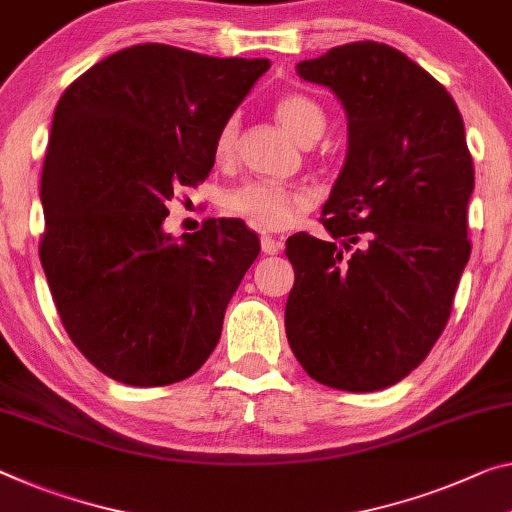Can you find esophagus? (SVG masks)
I'll list each match as a JSON object with an SVG mask.
<instances>
[{
	"instance_id": "1",
	"label": "esophagus",
	"mask_w": 512,
	"mask_h": 512,
	"mask_svg": "<svg viewBox=\"0 0 512 512\" xmlns=\"http://www.w3.org/2000/svg\"><path fill=\"white\" fill-rule=\"evenodd\" d=\"M281 240H277V238H272V235H261V249H263V254L265 256H274V254H279L281 251Z\"/></svg>"
}]
</instances>
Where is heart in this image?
Instances as JSON below:
<instances>
[{
  "instance_id": "b5f03b06",
  "label": "heart",
  "mask_w": 512,
  "mask_h": 512,
  "mask_svg": "<svg viewBox=\"0 0 512 512\" xmlns=\"http://www.w3.org/2000/svg\"><path fill=\"white\" fill-rule=\"evenodd\" d=\"M272 109L277 121L300 144H313L325 132V109L306 93H281L274 100ZM238 132L240 123L235 116H229L217 128L215 139H212V155L219 164L233 160L235 148H238ZM309 199L311 196L304 187L274 183V180H247L226 196V210L263 231H281L295 222V217L309 206Z\"/></svg>"
}]
</instances>
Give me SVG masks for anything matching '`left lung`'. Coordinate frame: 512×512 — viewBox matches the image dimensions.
<instances>
[{"label":"left lung","instance_id":"1","mask_svg":"<svg viewBox=\"0 0 512 512\" xmlns=\"http://www.w3.org/2000/svg\"><path fill=\"white\" fill-rule=\"evenodd\" d=\"M348 114V157L322 208L329 240H286L290 350L313 380L377 391L442 336L469 261L474 162L458 105L396 47L357 41L297 64Z\"/></svg>","mask_w":512,"mask_h":512}]
</instances>
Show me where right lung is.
<instances>
[{
    "label": "right lung",
    "instance_id": "right-lung-1",
    "mask_svg": "<svg viewBox=\"0 0 512 512\" xmlns=\"http://www.w3.org/2000/svg\"><path fill=\"white\" fill-rule=\"evenodd\" d=\"M267 59L141 43L98 61L54 109L38 247L64 329L116 382L164 387L215 350L261 242L242 219L162 231L180 187L208 178L212 139Z\"/></svg>",
    "mask_w": 512,
    "mask_h": 512
}]
</instances>
